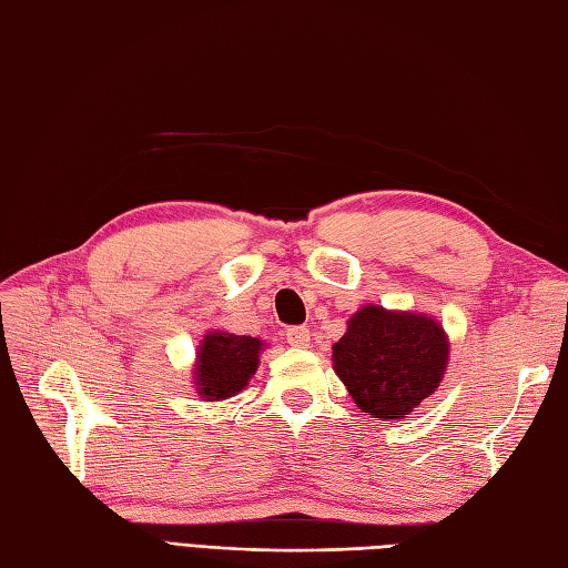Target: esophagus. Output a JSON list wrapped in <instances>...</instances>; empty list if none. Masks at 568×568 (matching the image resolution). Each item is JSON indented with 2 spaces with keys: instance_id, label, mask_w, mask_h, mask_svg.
I'll return each mask as SVG.
<instances>
[{
  "instance_id": "esophagus-1",
  "label": "esophagus",
  "mask_w": 568,
  "mask_h": 568,
  "mask_svg": "<svg viewBox=\"0 0 568 568\" xmlns=\"http://www.w3.org/2000/svg\"><path fill=\"white\" fill-rule=\"evenodd\" d=\"M286 343L292 345V348H308L311 345V333L306 326H292L286 328Z\"/></svg>"
}]
</instances>
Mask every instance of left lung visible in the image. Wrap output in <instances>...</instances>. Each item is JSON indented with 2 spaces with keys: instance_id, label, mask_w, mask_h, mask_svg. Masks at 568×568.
<instances>
[{
  "instance_id": "obj_1",
  "label": "left lung",
  "mask_w": 568,
  "mask_h": 568,
  "mask_svg": "<svg viewBox=\"0 0 568 568\" xmlns=\"http://www.w3.org/2000/svg\"><path fill=\"white\" fill-rule=\"evenodd\" d=\"M448 363L442 323L412 311L363 306L333 345V369L373 419H402L434 395Z\"/></svg>"
}]
</instances>
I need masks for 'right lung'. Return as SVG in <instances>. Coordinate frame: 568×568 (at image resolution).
<instances>
[{
    "label": "right lung",
    "instance_id": "obj_1",
    "mask_svg": "<svg viewBox=\"0 0 568 568\" xmlns=\"http://www.w3.org/2000/svg\"><path fill=\"white\" fill-rule=\"evenodd\" d=\"M262 348L264 343L252 335L207 331L199 345V357L193 367L195 392L205 402L235 397L257 373Z\"/></svg>",
    "mask_w": 568,
    "mask_h": 568
}]
</instances>
